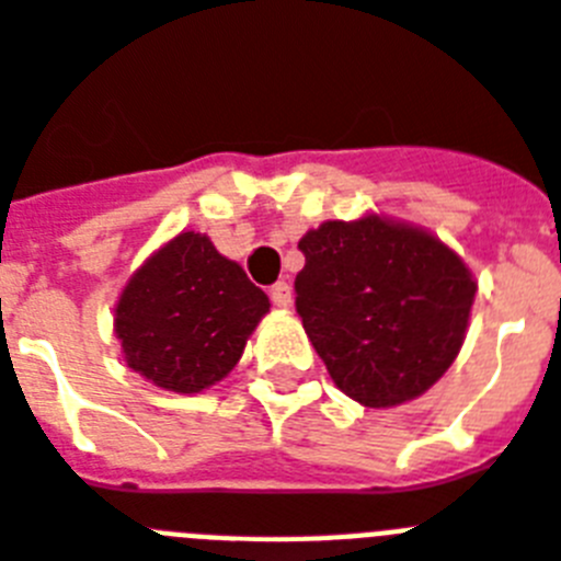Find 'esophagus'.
<instances>
[{
  "label": "esophagus",
  "instance_id": "esophagus-1",
  "mask_svg": "<svg viewBox=\"0 0 561 561\" xmlns=\"http://www.w3.org/2000/svg\"><path fill=\"white\" fill-rule=\"evenodd\" d=\"M271 302L276 305V308H290V305H294V288H290L288 282H276V285H271Z\"/></svg>",
  "mask_w": 561,
  "mask_h": 561
}]
</instances>
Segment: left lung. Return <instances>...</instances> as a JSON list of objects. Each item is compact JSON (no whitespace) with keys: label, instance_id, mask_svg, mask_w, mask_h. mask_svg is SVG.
<instances>
[{"label":"left lung","instance_id":"obj_1","mask_svg":"<svg viewBox=\"0 0 561 561\" xmlns=\"http://www.w3.org/2000/svg\"><path fill=\"white\" fill-rule=\"evenodd\" d=\"M299 251L296 313L342 393L393 408L450 368L477 285L439 239L365 216L308 230Z\"/></svg>","mask_w":561,"mask_h":561}]
</instances>
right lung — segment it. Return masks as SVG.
Segmentation results:
<instances>
[{"label":"right lung","instance_id":"1","mask_svg":"<svg viewBox=\"0 0 561 561\" xmlns=\"http://www.w3.org/2000/svg\"><path fill=\"white\" fill-rule=\"evenodd\" d=\"M271 310L237 262L202 233H179L145 262L116 305L125 362L153 385L199 393L233 370Z\"/></svg>","mask_w":561,"mask_h":561}]
</instances>
